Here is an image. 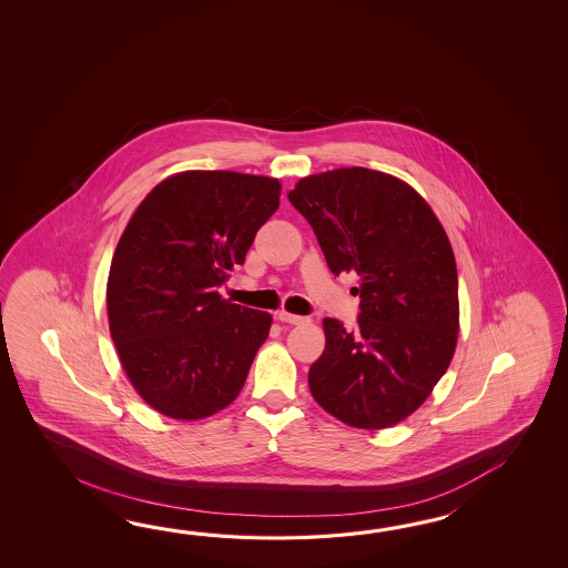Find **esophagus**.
Masks as SVG:
<instances>
[{
  "instance_id": "esophagus-1",
  "label": "esophagus",
  "mask_w": 568,
  "mask_h": 568,
  "mask_svg": "<svg viewBox=\"0 0 568 568\" xmlns=\"http://www.w3.org/2000/svg\"><path fill=\"white\" fill-rule=\"evenodd\" d=\"M278 321L288 323V325H302V323H306L308 318H306V316H298V314L286 313V311H280Z\"/></svg>"
}]
</instances>
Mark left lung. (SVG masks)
<instances>
[{
	"label": "left lung",
	"mask_w": 568,
	"mask_h": 568,
	"mask_svg": "<svg viewBox=\"0 0 568 568\" xmlns=\"http://www.w3.org/2000/svg\"><path fill=\"white\" fill-rule=\"evenodd\" d=\"M290 203L313 227L331 272H355V331L325 318L313 398L341 423L379 430L433 394L459 337V278L447 233L408 182L351 166L296 182Z\"/></svg>",
	"instance_id": "1"
}]
</instances>
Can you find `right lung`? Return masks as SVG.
<instances>
[{"instance_id": "right-lung-1", "label": "right lung", "mask_w": 568, "mask_h": 568, "mask_svg": "<svg viewBox=\"0 0 568 568\" xmlns=\"http://www.w3.org/2000/svg\"><path fill=\"white\" fill-rule=\"evenodd\" d=\"M278 179L186 170L158 182L111 260L109 333L148 406L201 420L242 392L272 314L223 301L255 233L280 205Z\"/></svg>"}]
</instances>
